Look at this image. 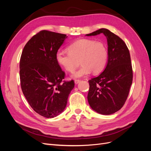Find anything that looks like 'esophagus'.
Wrapping results in <instances>:
<instances>
[{
	"label": "esophagus",
	"mask_w": 151,
	"mask_h": 151,
	"mask_svg": "<svg viewBox=\"0 0 151 151\" xmlns=\"http://www.w3.org/2000/svg\"><path fill=\"white\" fill-rule=\"evenodd\" d=\"M80 81H81V80H79V79H76L74 81V83L76 84H77L79 83H80Z\"/></svg>",
	"instance_id": "1"
}]
</instances>
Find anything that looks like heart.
<instances>
[{"label": "heart", "mask_w": 151, "mask_h": 151, "mask_svg": "<svg viewBox=\"0 0 151 151\" xmlns=\"http://www.w3.org/2000/svg\"><path fill=\"white\" fill-rule=\"evenodd\" d=\"M68 52L58 50L55 58L57 63L67 72L74 71L80 60L81 67L72 74L73 78H80L101 72L106 65L108 53L106 46L92 39H81L71 43Z\"/></svg>", "instance_id": "heart-1"}]
</instances>
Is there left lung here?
<instances>
[{"instance_id": "8db88e82", "label": "left lung", "mask_w": 151, "mask_h": 151, "mask_svg": "<svg viewBox=\"0 0 151 151\" xmlns=\"http://www.w3.org/2000/svg\"><path fill=\"white\" fill-rule=\"evenodd\" d=\"M101 33L107 39L108 62L101 74L89 81L88 100L94 111L108 115L120 110L124 105L132 83L133 72L129 50L119 36L105 28L86 36Z\"/></svg>"}]
</instances>
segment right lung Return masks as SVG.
<instances>
[{
	"mask_svg": "<svg viewBox=\"0 0 151 151\" xmlns=\"http://www.w3.org/2000/svg\"><path fill=\"white\" fill-rule=\"evenodd\" d=\"M66 35L43 30L26 44L19 63L21 86L31 107L39 115L55 117L64 110L74 88L73 80L66 82L56 60Z\"/></svg>",
	"mask_w": 151,
	"mask_h": 151,
	"instance_id": "1",
	"label": "right lung"
}]
</instances>
